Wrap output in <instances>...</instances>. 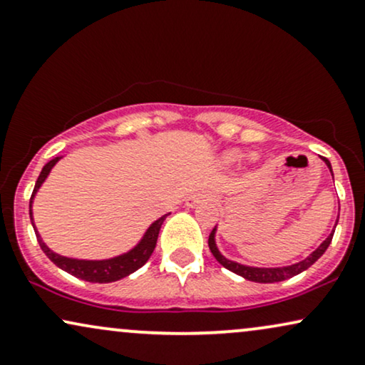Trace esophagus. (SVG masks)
Masks as SVG:
<instances>
[{"mask_svg": "<svg viewBox=\"0 0 365 365\" xmlns=\"http://www.w3.org/2000/svg\"><path fill=\"white\" fill-rule=\"evenodd\" d=\"M208 195H205V192H192L191 196H187L186 200V206H190V208H195V206H197L200 203H203V201L208 200Z\"/></svg>", "mask_w": 365, "mask_h": 365, "instance_id": "obj_1", "label": "esophagus"}]
</instances>
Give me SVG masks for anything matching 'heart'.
<instances>
[{
    "label": "heart",
    "mask_w": 365,
    "mask_h": 365,
    "mask_svg": "<svg viewBox=\"0 0 365 365\" xmlns=\"http://www.w3.org/2000/svg\"><path fill=\"white\" fill-rule=\"evenodd\" d=\"M245 159V154L242 150H238V148H230V150L223 152L222 155V162L225 165H233V164H238L240 160Z\"/></svg>",
    "instance_id": "1"
}]
</instances>
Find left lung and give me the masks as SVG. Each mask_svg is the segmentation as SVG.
<instances>
[{
  "instance_id": "obj_1",
  "label": "left lung",
  "mask_w": 365,
  "mask_h": 365,
  "mask_svg": "<svg viewBox=\"0 0 365 365\" xmlns=\"http://www.w3.org/2000/svg\"><path fill=\"white\" fill-rule=\"evenodd\" d=\"M322 160L325 162L327 168L330 169V173H331L330 160L325 159V157H322ZM331 175H334V173H331ZM336 222H339V220H336ZM336 222H335V227H336ZM217 230H218V227H215L213 232L210 233V238H208L210 250H211V254L215 255V259H217L218 262L222 264L225 269H228V271L235 272V274H238V276H242L244 279H249V281L262 282V284H267V282L286 281V279L294 277V276H298V274H301L303 271H307L308 267H312V265L317 262V260L320 259L323 254H325V250L328 249V245H330L331 238H334V233H335V230H331L330 235H328L325 240L322 242L320 247H318L317 250H313L307 259L299 260V262L291 264V265H282V267H254V265H245V264L235 262V260H230V259L225 257L222 252L218 250Z\"/></svg>"
}]
</instances>
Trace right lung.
<instances>
[{"label":"right lung","mask_w":365,"mask_h":365,"mask_svg":"<svg viewBox=\"0 0 365 365\" xmlns=\"http://www.w3.org/2000/svg\"><path fill=\"white\" fill-rule=\"evenodd\" d=\"M62 157H64V155L56 157V159L48 160L47 164L43 165L42 173H40L37 182H35L34 192H31V197H30V220H31V225H34V230H35V235H37L40 249L43 250V254L47 255V257L51 259L58 269H62V271L73 274L74 277L83 279V281L100 282V284H103V282H115V281H120V279L130 276V274L137 271V269H140L142 265L145 264L148 259H150L152 252H154V249H155L157 237H159L162 223H164V220L168 218L170 213L162 215L160 218H157L155 222L147 228L140 240L137 242V245H133L132 249L123 252V254L115 255V257L100 259V260H89V259L66 257V255L57 254V252L48 249L47 244H45V242L42 240V237H40V233H38L37 227H35V222H34V211H31V206H34L35 196H37V192H38L40 187H42L45 179L48 178V174H51L53 165H56L57 162L62 159Z\"/></svg>","instance_id":"right-lung-1"}]
</instances>
